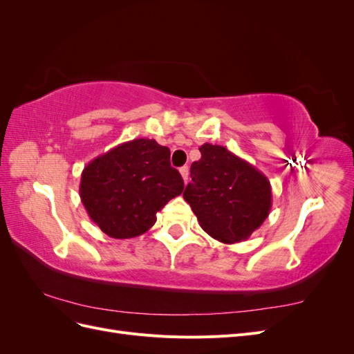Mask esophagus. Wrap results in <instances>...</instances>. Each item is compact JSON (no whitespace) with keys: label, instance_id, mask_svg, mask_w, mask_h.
Segmentation results:
<instances>
[{"label":"esophagus","instance_id":"1","mask_svg":"<svg viewBox=\"0 0 354 354\" xmlns=\"http://www.w3.org/2000/svg\"><path fill=\"white\" fill-rule=\"evenodd\" d=\"M180 174H181V178H183L185 183H187V178H189V168H187V167H181V168H180Z\"/></svg>","mask_w":354,"mask_h":354}]
</instances>
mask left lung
Masks as SVG:
<instances>
[{"mask_svg":"<svg viewBox=\"0 0 354 354\" xmlns=\"http://www.w3.org/2000/svg\"><path fill=\"white\" fill-rule=\"evenodd\" d=\"M199 151L202 156L190 167L185 201L211 238L223 243L246 241L269 217V178L223 146L205 143Z\"/></svg>","mask_w":354,"mask_h":354,"instance_id":"1","label":"left lung"}]
</instances>
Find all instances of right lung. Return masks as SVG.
Masks as SVG:
<instances>
[{
	"label": "right lung",
	"instance_id": "add662e5",
	"mask_svg": "<svg viewBox=\"0 0 354 354\" xmlns=\"http://www.w3.org/2000/svg\"><path fill=\"white\" fill-rule=\"evenodd\" d=\"M183 189V178L169 164V149L153 138H134L85 165L80 196L103 233L130 239L151 229L156 212Z\"/></svg>",
	"mask_w": 354,
	"mask_h": 354
}]
</instances>
